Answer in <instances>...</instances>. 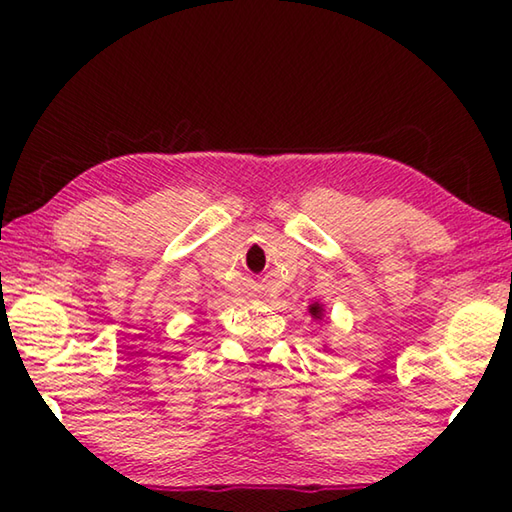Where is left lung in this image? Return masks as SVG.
I'll return each instance as SVG.
<instances>
[{"label": "left lung", "instance_id": "1", "mask_svg": "<svg viewBox=\"0 0 512 512\" xmlns=\"http://www.w3.org/2000/svg\"><path fill=\"white\" fill-rule=\"evenodd\" d=\"M308 310H310V314H312V317L317 319V321L323 317V306H321V303H312V306H310Z\"/></svg>", "mask_w": 512, "mask_h": 512}]
</instances>
